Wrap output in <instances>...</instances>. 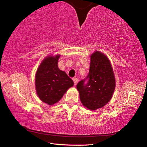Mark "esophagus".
<instances>
[{"label": "esophagus", "instance_id": "1", "mask_svg": "<svg viewBox=\"0 0 147 147\" xmlns=\"http://www.w3.org/2000/svg\"><path fill=\"white\" fill-rule=\"evenodd\" d=\"M73 81H74V85H76L77 84L78 82V79L77 78H73Z\"/></svg>", "mask_w": 147, "mask_h": 147}]
</instances>
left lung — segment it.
Masks as SVG:
<instances>
[{
  "mask_svg": "<svg viewBox=\"0 0 147 147\" xmlns=\"http://www.w3.org/2000/svg\"><path fill=\"white\" fill-rule=\"evenodd\" d=\"M87 79L88 81L85 84ZM76 88L82 104L90 110H96L109 102L115 91V78L105 54L97 51L91 54L88 76L79 82Z\"/></svg>",
  "mask_w": 147,
  "mask_h": 147,
  "instance_id": "left-lung-1",
  "label": "left lung"
}]
</instances>
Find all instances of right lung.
<instances>
[{
    "label": "right lung",
    "mask_w": 147,
    "mask_h": 147,
    "mask_svg": "<svg viewBox=\"0 0 147 147\" xmlns=\"http://www.w3.org/2000/svg\"><path fill=\"white\" fill-rule=\"evenodd\" d=\"M60 55H49L45 57L37 69L35 75V85L38 97L49 105L59 101L68 89L74 85L65 71L58 68Z\"/></svg>",
    "instance_id": "obj_1"
}]
</instances>
